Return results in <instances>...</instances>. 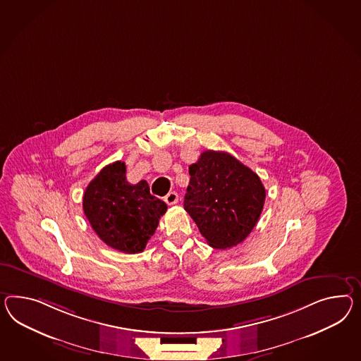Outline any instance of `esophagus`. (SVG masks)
Returning a JSON list of instances; mask_svg holds the SVG:
<instances>
[{
    "label": "esophagus",
    "instance_id": "obj_1",
    "mask_svg": "<svg viewBox=\"0 0 361 361\" xmlns=\"http://www.w3.org/2000/svg\"><path fill=\"white\" fill-rule=\"evenodd\" d=\"M165 202H166L169 205H173V204L178 203V194L176 192H169V194L165 196Z\"/></svg>",
    "mask_w": 361,
    "mask_h": 361
}]
</instances>
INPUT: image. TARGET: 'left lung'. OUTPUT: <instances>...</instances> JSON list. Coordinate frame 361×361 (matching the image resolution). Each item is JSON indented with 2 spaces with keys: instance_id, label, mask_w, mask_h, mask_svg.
Instances as JSON below:
<instances>
[{
  "instance_id": "1",
  "label": "left lung",
  "mask_w": 361,
  "mask_h": 361,
  "mask_svg": "<svg viewBox=\"0 0 361 361\" xmlns=\"http://www.w3.org/2000/svg\"><path fill=\"white\" fill-rule=\"evenodd\" d=\"M185 209L209 246L231 249L258 222L266 190L250 167L226 152L205 150L188 167Z\"/></svg>"
}]
</instances>
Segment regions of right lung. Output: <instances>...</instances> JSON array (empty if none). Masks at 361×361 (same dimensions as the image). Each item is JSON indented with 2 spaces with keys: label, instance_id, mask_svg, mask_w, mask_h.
<instances>
[{
  "label": "right lung",
  "instance_id": "obj_1",
  "mask_svg": "<svg viewBox=\"0 0 361 361\" xmlns=\"http://www.w3.org/2000/svg\"><path fill=\"white\" fill-rule=\"evenodd\" d=\"M126 171L121 161L103 167L85 190L83 212L106 245L137 254L154 234L167 205L150 194L147 180L130 185Z\"/></svg>",
  "mask_w": 361,
  "mask_h": 361
}]
</instances>
